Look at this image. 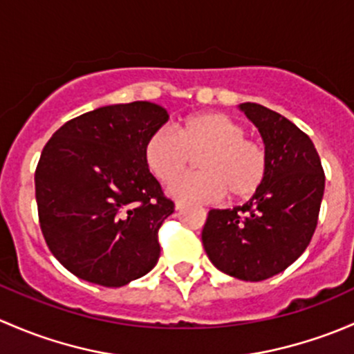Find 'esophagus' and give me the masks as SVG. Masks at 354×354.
<instances>
[{
    "mask_svg": "<svg viewBox=\"0 0 354 354\" xmlns=\"http://www.w3.org/2000/svg\"><path fill=\"white\" fill-rule=\"evenodd\" d=\"M184 207H185V203H182V201H176V209H177V211L184 209Z\"/></svg>",
    "mask_w": 354,
    "mask_h": 354,
    "instance_id": "esophagus-1",
    "label": "esophagus"
}]
</instances>
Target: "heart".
<instances>
[{
  "instance_id": "b5f03b06",
  "label": "heart",
  "mask_w": 354,
  "mask_h": 354,
  "mask_svg": "<svg viewBox=\"0 0 354 354\" xmlns=\"http://www.w3.org/2000/svg\"><path fill=\"white\" fill-rule=\"evenodd\" d=\"M202 156L199 174L178 178L192 160ZM148 170L169 182V192L182 201L209 203L230 194L235 201L256 196L269 172L264 145L245 136V127L221 112H201L178 122L176 129L160 127L143 148Z\"/></svg>"
}]
</instances>
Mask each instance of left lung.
Instances as JSON below:
<instances>
[{"mask_svg":"<svg viewBox=\"0 0 354 354\" xmlns=\"http://www.w3.org/2000/svg\"><path fill=\"white\" fill-rule=\"evenodd\" d=\"M240 109L264 140L268 178L243 206L209 211L203 245L220 271L242 281H262L285 271L308 247L326 176L300 127L264 105L247 102Z\"/></svg>","mask_w":354,"mask_h":354,"instance_id":"obj_1","label":"left lung"}]
</instances>
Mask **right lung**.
<instances>
[{
  "label": "right lung",
  "mask_w": 354,
  "mask_h": 354,
  "mask_svg": "<svg viewBox=\"0 0 354 354\" xmlns=\"http://www.w3.org/2000/svg\"><path fill=\"white\" fill-rule=\"evenodd\" d=\"M169 114L151 102L107 105L68 121L35 169L39 223L53 256L78 278L119 288L150 272L174 201L143 160Z\"/></svg>",
  "instance_id": "add662e5"
}]
</instances>
